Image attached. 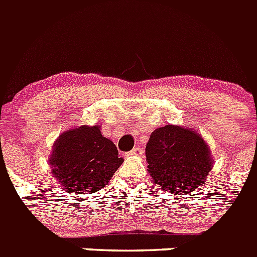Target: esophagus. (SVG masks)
<instances>
[{"label":"esophagus","mask_w":257,"mask_h":257,"mask_svg":"<svg viewBox=\"0 0 257 257\" xmlns=\"http://www.w3.org/2000/svg\"><path fill=\"white\" fill-rule=\"evenodd\" d=\"M130 154H133V156H142V154H143V148H139V147H135V148H134L133 151L130 152Z\"/></svg>","instance_id":"esophagus-1"}]
</instances>
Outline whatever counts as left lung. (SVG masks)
<instances>
[{
  "mask_svg": "<svg viewBox=\"0 0 257 257\" xmlns=\"http://www.w3.org/2000/svg\"><path fill=\"white\" fill-rule=\"evenodd\" d=\"M145 156L148 171L160 189L188 194L205 184L213 167L203 136L189 127L167 123L152 133Z\"/></svg>",
  "mask_w": 257,
  "mask_h": 257,
  "instance_id": "1",
  "label": "left lung"
}]
</instances>
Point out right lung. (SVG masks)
Wrapping results in <instances>:
<instances>
[{
    "mask_svg": "<svg viewBox=\"0 0 257 257\" xmlns=\"http://www.w3.org/2000/svg\"><path fill=\"white\" fill-rule=\"evenodd\" d=\"M122 162L117 147L101 135L100 124H82L61 133L49 158L52 176L78 196L105 187Z\"/></svg>",
    "mask_w": 257,
    "mask_h": 257,
    "instance_id": "right-lung-1",
    "label": "right lung"
}]
</instances>
